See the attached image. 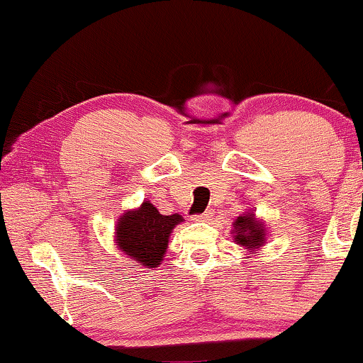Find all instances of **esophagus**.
I'll use <instances>...</instances> for the list:
<instances>
[{
  "instance_id": "34e87169",
  "label": "esophagus",
  "mask_w": 363,
  "mask_h": 363,
  "mask_svg": "<svg viewBox=\"0 0 363 363\" xmlns=\"http://www.w3.org/2000/svg\"><path fill=\"white\" fill-rule=\"evenodd\" d=\"M211 211H206V213H203V215H196V216H193V220L194 222H206V220H210L211 218Z\"/></svg>"
}]
</instances>
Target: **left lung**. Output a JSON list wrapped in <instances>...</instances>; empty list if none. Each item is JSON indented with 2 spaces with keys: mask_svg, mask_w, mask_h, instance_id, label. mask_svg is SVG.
I'll return each mask as SVG.
<instances>
[{
  "mask_svg": "<svg viewBox=\"0 0 363 363\" xmlns=\"http://www.w3.org/2000/svg\"><path fill=\"white\" fill-rule=\"evenodd\" d=\"M234 240L240 247L247 249L249 252L262 247L266 242V228L264 223L259 222L254 213H244L237 216L234 222Z\"/></svg>",
  "mask_w": 363,
  "mask_h": 363,
  "instance_id": "1",
  "label": "left lung"
}]
</instances>
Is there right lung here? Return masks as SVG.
<instances>
[{
  "label": "right lung",
  "mask_w": 363,
  "mask_h": 363,
  "mask_svg": "<svg viewBox=\"0 0 363 363\" xmlns=\"http://www.w3.org/2000/svg\"><path fill=\"white\" fill-rule=\"evenodd\" d=\"M182 216L160 215L150 201H143L138 210H129L116 225V245L128 257L138 262L136 266L157 268L164 261L170 232Z\"/></svg>",
  "instance_id": "obj_1"
}]
</instances>
